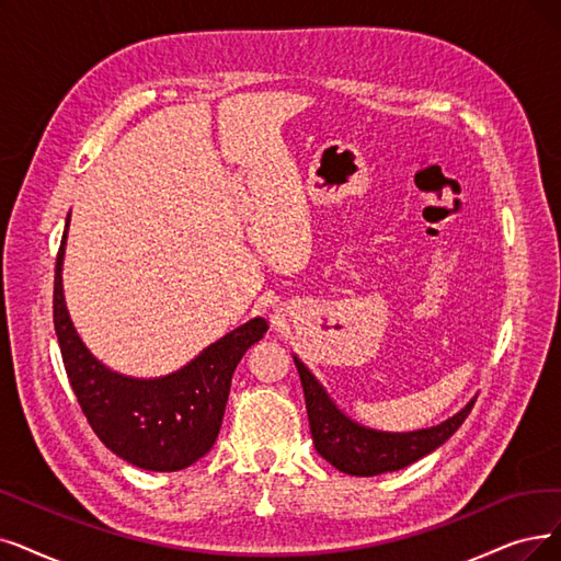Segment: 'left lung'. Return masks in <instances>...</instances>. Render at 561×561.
Returning a JSON list of instances; mask_svg holds the SVG:
<instances>
[{
    "mask_svg": "<svg viewBox=\"0 0 561 561\" xmlns=\"http://www.w3.org/2000/svg\"><path fill=\"white\" fill-rule=\"evenodd\" d=\"M295 364L301 377V387L306 396V410L310 421V433L312 442H316L318 454L329 460L335 469H341L345 474L354 477H375L382 472H396L412 465L414 460L428 456L449 439L472 412L474 402L444 421L435 428L428 431H416V433H377L368 431L364 425H356L350 421L339 408L333 405L327 391L320 387L316 377L295 356Z\"/></svg>",
    "mask_w": 561,
    "mask_h": 561,
    "instance_id": "1",
    "label": "left lung"
}]
</instances>
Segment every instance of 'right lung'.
<instances>
[{
	"label": "right lung",
	"mask_w": 561,
	"mask_h": 561,
	"mask_svg": "<svg viewBox=\"0 0 561 561\" xmlns=\"http://www.w3.org/2000/svg\"><path fill=\"white\" fill-rule=\"evenodd\" d=\"M66 230L55 266L53 318L64 368L82 414L107 449L130 465L151 472H179L191 467L214 446L232 373L245 350L266 333V322L255 318L234 329L188 366L161 379H133L112 373L82 345L64 304Z\"/></svg>",
	"instance_id": "obj_1"
}]
</instances>
